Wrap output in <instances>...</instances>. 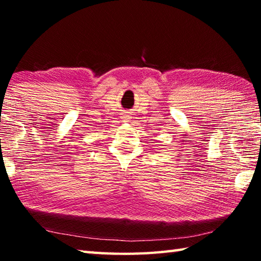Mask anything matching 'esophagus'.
<instances>
[{"label":"esophagus","mask_w":261,"mask_h":261,"mask_svg":"<svg viewBox=\"0 0 261 261\" xmlns=\"http://www.w3.org/2000/svg\"><path fill=\"white\" fill-rule=\"evenodd\" d=\"M125 118H126V121H130V120H129V118H130V116H126Z\"/></svg>","instance_id":"obj_1"}]
</instances>
